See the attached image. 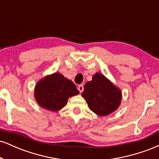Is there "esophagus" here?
<instances>
[{"instance_id": "obj_1", "label": "esophagus", "mask_w": 159, "mask_h": 159, "mask_svg": "<svg viewBox=\"0 0 159 159\" xmlns=\"http://www.w3.org/2000/svg\"><path fill=\"white\" fill-rule=\"evenodd\" d=\"M78 90H79V92H80V93H82V92H83V90H84V87H83V85H82V84L78 85Z\"/></svg>"}]
</instances>
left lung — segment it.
Wrapping results in <instances>:
<instances>
[{
  "mask_svg": "<svg viewBox=\"0 0 159 159\" xmlns=\"http://www.w3.org/2000/svg\"><path fill=\"white\" fill-rule=\"evenodd\" d=\"M81 96L89 108L100 116H107L117 110L122 101L121 90L98 72L93 75L92 81L85 84Z\"/></svg>",
  "mask_w": 159,
  "mask_h": 159,
  "instance_id": "left-lung-1",
  "label": "left lung"
}]
</instances>
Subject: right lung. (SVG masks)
<instances>
[{"mask_svg": "<svg viewBox=\"0 0 159 159\" xmlns=\"http://www.w3.org/2000/svg\"><path fill=\"white\" fill-rule=\"evenodd\" d=\"M79 94L75 84L62 74L48 75L36 83L34 98L40 107L58 111L64 107L69 98Z\"/></svg>", "mask_w": 159, "mask_h": 159, "instance_id": "1", "label": "right lung"}]
</instances>
